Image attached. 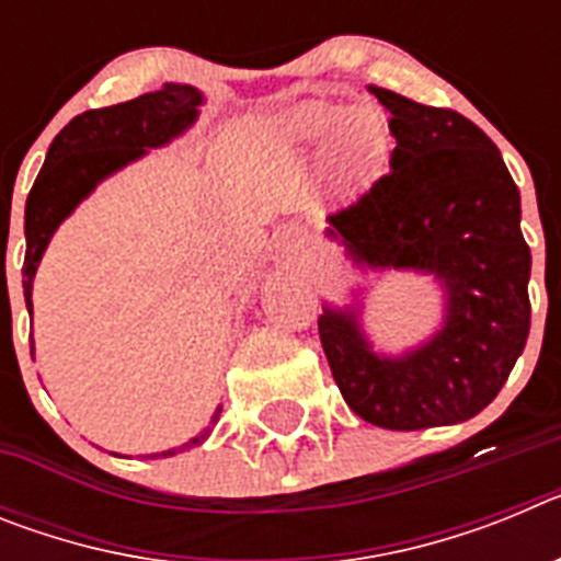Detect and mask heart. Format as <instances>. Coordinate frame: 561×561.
Instances as JSON below:
<instances>
[{
	"label": "heart",
	"instance_id": "1",
	"mask_svg": "<svg viewBox=\"0 0 561 561\" xmlns=\"http://www.w3.org/2000/svg\"><path fill=\"white\" fill-rule=\"evenodd\" d=\"M289 128L300 140L329 138V160L342 180H356L379 162L388 148V123L374 106H354L342 112L334 103L311 101L291 108Z\"/></svg>",
	"mask_w": 561,
	"mask_h": 561
}]
</instances>
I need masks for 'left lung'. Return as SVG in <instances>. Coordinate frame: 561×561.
Here are the masks:
<instances>
[{
  "mask_svg": "<svg viewBox=\"0 0 561 561\" xmlns=\"http://www.w3.org/2000/svg\"><path fill=\"white\" fill-rule=\"evenodd\" d=\"M370 92L390 112V171L331 213V236L359 264L438 275L447 325L401 359L370 354L354 311L329 309L317 331L348 408L413 433L472 419L500 393L531 329V250L519 191L483 128L455 108Z\"/></svg>",
  "mask_w": 561,
  "mask_h": 561,
  "instance_id": "obj_1",
  "label": "left lung"
}]
</instances>
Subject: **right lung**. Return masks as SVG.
Instances as JSON below:
<instances>
[{
	"mask_svg": "<svg viewBox=\"0 0 561 561\" xmlns=\"http://www.w3.org/2000/svg\"><path fill=\"white\" fill-rule=\"evenodd\" d=\"M199 103L202 95L196 89L162 83L157 92H146L134 101L89 108L56 134L24 205L27 250L22 286L27 311L33 309V275L56 227L103 176L137 160L146 148L162 146L185 131L196 121Z\"/></svg>",
	"mask_w": 561,
	"mask_h": 561,
	"instance_id": "add662e5",
	"label": "right lung"
}]
</instances>
